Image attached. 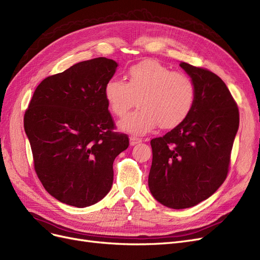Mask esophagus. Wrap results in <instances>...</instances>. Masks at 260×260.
<instances>
[{
  "instance_id": "34e87169",
  "label": "esophagus",
  "mask_w": 260,
  "mask_h": 260,
  "mask_svg": "<svg viewBox=\"0 0 260 260\" xmlns=\"http://www.w3.org/2000/svg\"><path fill=\"white\" fill-rule=\"evenodd\" d=\"M141 141H142V139L139 138V137L132 136V137L129 138V144H131V146H135V145H137V144H140Z\"/></svg>"
}]
</instances>
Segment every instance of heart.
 <instances>
[{"label":"heart","instance_id":"b5f03b06","mask_svg":"<svg viewBox=\"0 0 260 260\" xmlns=\"http://www.w3.org/2000/svg\"><path fill=\"white\" fill-rule=\"evenodd\" d=\"M127 83L110 80L104 94L111 112L123 118L138 104L136 111L120 122V128L132 134H146L156 125L171 129L185 121L196 103L197 90L187 74L172 71L166 66L148 59L132 66Z\"/></svg>","mask_w":260,"mask_h":260}]
</instances>
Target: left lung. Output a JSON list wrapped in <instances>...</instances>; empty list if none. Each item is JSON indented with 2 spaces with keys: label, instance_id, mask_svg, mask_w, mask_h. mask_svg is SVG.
I'll return each mask as SVG.
<instances>
[{
  "label": "left lung",
  "instance_id": "left-lung-1",
  "mask_svg": "<svg viewBox=\"0 0 260 260\" xmlns=\"http://www.w3.org/2000/svg\"><path fill=\"white\" fill-rule=\"evenodd\" d=\"M179 66L194 83L196 103L185 121L150 141L148 178L154 199L174 209L194 206L222 185L240 123L236 100L218 75L187 62Z\"/></svg>",
  "mask_w": 260,
  "mask_h": 260
}]
</instances>
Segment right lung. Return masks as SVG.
<instances>
[{
    "label": "right lung",
    "mask_w": 260,
    "mask_h": 260,
    "mask_svg": "<svg viewBox=\"0 0 260 260\" xmlns=\"http://www.w3.org/2000/svg\"><path fill=\"white\" fill-rule=\"evenodd\" d=\"M116 67L98 57L47 77L24 113L36 173L64 204L86 207L104 199L113 182L114 158L128 148L126 134L114 132L104 94Z\"/></svg>",
    "instance_id": "add662e5"
}]
</instances>
